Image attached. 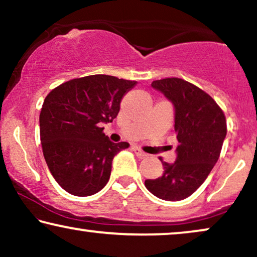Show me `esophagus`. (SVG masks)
<instances>
[{
	"label": "esophagus",
	"mask_w": 257,
	"mask_h": 257,
	"mask_svg": "<svg viewBox=\"0 0 257 257\" xmlns=\"http://www.w3.org/2000/svg\"><path fill=\"white\" fill-rule=\"evenodd\" d=\"M133 151H135V154H136V156L138 157V158H140V159H144V158H146L147 156H149V154L145 153V152H144L143 150H140L139 147H137V146L133 147Z\"/></svg>",
	"instance_id": "obj_1"
}]
</instances>
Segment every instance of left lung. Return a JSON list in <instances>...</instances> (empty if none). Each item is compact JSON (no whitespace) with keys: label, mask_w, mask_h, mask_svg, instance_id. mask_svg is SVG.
<instances>
[{"label":"left lung","mask_w":257,"mask_h":257,"mask_svg":"<svg viewBox=\"0 0 257 257\" xmlns=\"http://www.w3.org/2000/svg\"><path fill=\"white\" fill-rule=\"evenodd\" d=\"M171 101L179 145L173 164L165 163L164 173L147 179L145 186L157 198L180 201L192 195L216 164L227 135L226 118L212 97L180 78H165L151 84Z\"/></svg>","instance_id":"8db88e82"}]
</instances>
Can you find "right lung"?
Wrapping results in <instances>:
<instances>
[{"mask_svg":"<svg viewBox=\"0 0 257 257\" xmlns=\"http://www.w3.org/2000/svg\"><path fill=\"white\" fill-rule=\"evenodd\" d=\"M137 82L92 75L63 83L44 99L40 135L44 159L63 189L90 196L105 187L112 160L127 143H112L101 124L117 117L122 97Z\"/></svg>","mask_w":257,"mask_h":257,"instance_id":"right-lung-1","label":"right lung"}]
</instances>
